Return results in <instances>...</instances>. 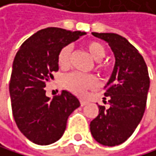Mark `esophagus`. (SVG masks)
Segmentation results:
<instances>
[{"label":"esophagus","mask_w":156,"mask_h":156,"mask_svg":"<svg viewBox=\"0 0 156 156\" xmlns=\"http://www.w3.org/2000/svg\"><path fill=\"white\" fill-rule=\"evenodd\" d=\"M87 104V101L86 100H83V99H80V105L81 106H84Z\"/></svg>","instance_id":"34e87169"}]
</instances>
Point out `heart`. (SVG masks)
Returning <instances> with one entry per match:
<instances>
[{"label": "heart", "mask_w": 156, "mask_h": 156, "mask_svg": "<svg viewBox=\"0 0 156 156\" xmlns=\"http://www.w3.org/2000/svg\"><path fill=\"white\" fill-rule=\"evenodd\" d=\"M84 47L90 56L96 60L95 69L101 73H106L109 70V64L101 61L106 56L107 50L105 45L98 41H88L84 44ZM72 48L70 45H65L60 49L57 61L58 65L62 69H67L71 64ZM63 85L68 90L74 92L76 94L81 95L87 89L94 88L97 85V80L92 75H82L80 73H71L63 77Z\"/></svg>", "instance_id": "obj_1"}]
</instances>
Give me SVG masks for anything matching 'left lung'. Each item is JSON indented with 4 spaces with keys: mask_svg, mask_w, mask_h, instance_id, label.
Segmentation results:
<instances>
[{
    "mask_svg": "<svg viewBox=\"0 0 156 156\" xmlns=\"http://www.w3.org/2000/svg\"><path fill=\"white\" fill-rule=\"evenodd\" d=\"M106 41L114 51L115 65L105 86L104 103L90 122V131L101 145L114 147L124 143L140 123L147 105L150 76L141 53L125 37L114 33H92Z\"/></svg>",
    "mask_w": 156,
    "mask_h": 156,
    "instance_id": "left-lung-1",
    "label": "left lung"
}]
</instances>
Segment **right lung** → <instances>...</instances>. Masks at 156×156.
Segmentation results:
<instances>
[{
	"label": "right lung",
	"mask_w": 156,
	"mask_h": 156,
	"mask_svg": "<svg viewBox=\"0 0 156 156\" xmlns=\"http://www.w3.org/2000/svg\"><path fill=\"white\" fill-rule=\"evenodd\" d=\"M82 35L85 33L55 27L42 29L26 40L15 55L9 80L12 115L22 134L37 145L58 141L68 117L80 106L77 98L65 90L50 99L44 87L59 69L60 49Z\"/></svg>",
	"instance_id": "right-lung-1"
}]
</instances>
